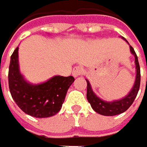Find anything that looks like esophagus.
Segmentation results:
<instances>
[{
	"label": "esophagus",
	"instance_id": "esophagus-1",
	"mask_svg": "<svg viewBox=\"0 0 147 147\" xmlns=\"http://www.w3.org/2000/svg\"><path fill=\"white\" fill-rule=\"evenodd\" d=\"M82 68L80 66H75L74 68V69H73V72H72V74L74 77H78V76L81 75V74H82Z\"/></svg>",
	"mask_w": 147,
	"mask_h": 147
}]
</instances>
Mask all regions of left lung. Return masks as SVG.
Segmentation results:
<instances>
[{"label":"left lung","instance_id":"left-lung-1","mask_svg":"<svg viewBox=\"0 0 147 147\" xmlns=\"http://www.w3.org/2000/svg\"><path fill=\"white\" fill-rule=\"evenodd\" d=\"M122 39L125 40L128 43V41L124 37H122ZM129 48H130L131 53L135 57L137 74H136L134 85L133 86L132 90L129 91V93L127 94L125 97H124L123 99L113 101V102H107V101L102 100L93 92L91 86L90 84V82L87 79H86V82H87V86H86V87H87V92H86L87 100L90 103V106L93 108L94 112H96L99 114H101L103 116H115V115H118V114H121V113L125 112L132 105V103H134L136 96L138 93L141 81L140 66H139L138 57H137V54H136L134 49L133 48L132 46H129Z\"/></svg>","mask_w":147,"mask_h":147}]
</instances>
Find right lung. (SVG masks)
I'll return each mask as SVG.
<instances>
[{
  "instance_id": "add662e5",
  "label": "right lung",
  "mask_w": 147,
  "mask_h": 147,
  "mask_svg": "<svg viewBox=\"0 0 147 147\" xmlns=\"http://www.w3.org/2000/svg\"><path fill=\"white\" fill-rule=\"evenodd\" d=\"M9 87L13 99L26 113L36 118L50 117L61 110L73 76H54L40 84H31L21 74L18 47L13 51L9 67Z\"/></svg>"
}]
</instances>
